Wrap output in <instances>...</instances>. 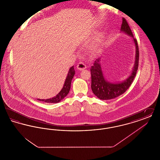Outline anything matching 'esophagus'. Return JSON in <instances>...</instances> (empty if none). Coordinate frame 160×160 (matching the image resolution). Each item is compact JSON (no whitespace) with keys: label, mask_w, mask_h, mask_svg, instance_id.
I'll use <instances>...</instances> for the list:
<instances>
[{"label":"esophagus","mask_w":160,"mask_h":160,"mask_svg":"<svg viewBox=\"0 0 160 160\" xmlns=\"http://www.w3.org/2000/svg\"><path fill=\"white\" fill-rule=\"evenodd\" d=\"M77 68L80 71H82L86 68V65L83 62H79L77 65Z\"/></svg>","instance_id":"obj_1"}]
</instances>
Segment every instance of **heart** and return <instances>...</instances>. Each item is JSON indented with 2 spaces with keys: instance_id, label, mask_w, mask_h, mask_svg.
I'll list each match as a JSON object with an SVG mask.
<instances>
[{
  "instance_id": "heart-1",
  "label": "heart",
  "mask_w": 160,
  "mask_h": 160,
  "mask_svg": "<svg viewBox=\"0 0 160 160\" xmlns=\"http://www.w3.org/2000/svg\"><path fill=\"white\" fill-rule=\"evenodd\" d=\"M100 38H97L94 41V42L92 44L91 46V50L92 52H97L99 48V45H100Z\"/></svg>"
}]
</instances>
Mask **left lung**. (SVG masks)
<instances>
[{"label": "left lung", "mask_w": 160, "mask_h": 160, "mask_svg": "<svg viewBox=\"0 0 160 160\" xmlns=\"http://www.w3.org/2000/svg\"><path fill=\"white\" fill-rule=\"evenodd\" d=\"M121 31L132 38L136 47L135 62L133 68L128 77L122 82H111L106 79L101 65V58L95 61L91 68V88L93 93L100 99L108 100L113 99L123 94L129 88L137 73L138 66L139 52L136 39L134 38L132 33L127 20L122 18Z\"/></svg>", "instance_id": "left-lung-1"}]
</instances>
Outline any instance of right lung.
<instances>
[{
    "label": "right lung",
    "mask_w": 160,
    "mask_h": 160,
    "mask_svg": "<svg viewBox=\"0 0 160 160\" xmlns=\"http://www.w3.org/2000/svg\"><path fill=\"white\" fill-rule=\"evenodd\" d=\"M75 74V70L74 68V66L71 67L69 69L68 73L67 74V78L65 79L63 86L61 91L56 95V96L49 99H37L41 101H44L47 103H58L63 99L68 94L71 88V84L73 77Z\"/></svg>",
    "instance_id": "add662e5"
}]
</instances>
